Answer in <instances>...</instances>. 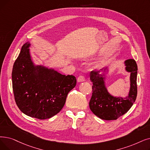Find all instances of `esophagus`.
Masks as SVG:
<instances>
[{"label":"esophagus","mask_w":150,"mask_h":150,"mask_svg":"<svg viewBox=\"0 0 150 150\" xmlns=\"http://www.w3.org/2000/svg\"><path fill=\"white\" fill-rule=\"evenodd\" d=\"M77 81H78V82L84 81H85V78H84V76L83 75H80V76L78 77Z\"/></svg>","instance_id":"1"}]
</instances>
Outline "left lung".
<instances>
[{
    "label": "left lung",
    "mask_w": 150,
    "mask_h": 150,
    "mask_svg": "<svg viewBox=\"0 0 150 150\" xmlns=\"http://www.w3.org/2000/svg\"><path fill=\"white\" fill-rule=\"evenodd\" d=\"M126 70L131 72V89L126 98L115 97L110 95L104 84L103 75L107 67L102 71L93 70L90 73V80L93 82V93L89 101V108L93 113L104 120H115L125 114L131 108L137 95V66L134 59L125 61Z\"/></svg>",
    "instance_id": "8db88e82"
}]
</instances>
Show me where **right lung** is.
<instances>
[{
    "mask_svg": "<svg viewBox=\"0 0 150 150\" xmlns=\"http://www.w3.org/2000/svg\"><path fill=\"white\" fill-rule=\"evenodd\" d=\"M29 42L23 45L12 70L15 100L21 111L29 116L45 120L59 113L68 93L76 84L74 75L66 76L31 61Z\"/></svg>",
    "mask_w": 150,
    "mask_h": 150,
    "instance_id": "obj_1",
    "label": "right lung"
}]
</instances>
